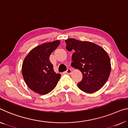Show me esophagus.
Instances as JSON below:
<instances>
[{
    "label": "esophagus",
    "instance_id": "obj_1",
    "mask_svg": "<svg viewBox=\"0 0 128 128\" xmlns=\"http://www.w3.org/2000/svg\"><path fill=\"white\" fill-rule=\"evenodd\" d=\"M71 70L70 69V68H68L67 69V70H66V74H70V73H71Z\"/></svg>",
    "mask_w": 128,
    "mask_h": 128
}]
</instances>
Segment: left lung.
<instances>
[{
  "label": "left lung",
  "mask_w": 128,
  "mask_h": 128,
  "mask_svg": "<svg viewBox=\"0 0 128 128\" xmlns=\"http://www.w3.org/2000/svg\"><path fill=\"white\" fill-rule=\"evenodd\" d=\"M66 49L74 51L71 66L79 70L83 75L78 87L87 93L96 92L104 86L111 71L108 53L100 46L91 42L74 38L66 40Z\"/></svg>",
  "instance_id": "obj_1"
}]
</instances>
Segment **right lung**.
<instances>
[{"mask_svg": "<svg viewBox=\"0 0 128 128\" xmlns=\"http://www.w3.org/2000/svg\"><path fill=\"white\" fill-rule=\"evenodd\" d=\"M59 40L44 43L34 48L26 56L22 64L24 80L29 88L41 95L50 92L56 86L60 74L53 70L49 57L60 44Z\"/></svg>", "mask_w": 128, "mask_h": 128, "instance_id": "add662e5", "label": "right lung"}]
</instances>
